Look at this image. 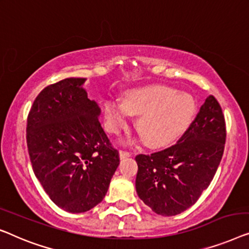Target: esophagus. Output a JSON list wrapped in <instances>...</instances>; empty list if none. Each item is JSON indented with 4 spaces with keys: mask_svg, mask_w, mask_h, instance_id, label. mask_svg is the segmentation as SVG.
Masks as SVG:
<instances>
[{
    "mask_svg": "<svg viewBox=\"0 0 249 249\" xmlns=\"http://www.w3.org/2000/svg\"><path fill=\"white\" fill-rule=\"evenodd\" d=\"M128 157H131V153L127 152V151H123V150H121V151H120V158L121 159L128 158Z\"/></svg>",
    "mask_w": 249,
    "mask_h": 249,
    "instance_id": "esophagus-1",
    "label": "esophagus"
}]
</instances>
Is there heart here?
Here are the masks:
<instances>
[{"label": "heart", "instance_id": "b5f03b06", "mask_svg": "<svg viewBox=\"0 0 249 249\" xmlns=\"http://www.w3.org/2000/svg\"><path fill=\"white\" fill-rule=\"evenodd\" d=\"M196 109L192 94L167 86H146L125 92L123 101L108 98L104 104L105 127L120 134L129 116H139L135 128L148 146L167 145L190 125Z\"/></svg>", "mask_w": 249, "mask_h": 249}]
</instances>
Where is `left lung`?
Wrapping results in <instances>:
<instances>
[{"instance_id":"8db88e82","label":"left lung","mask_w":249,"mask_h":249,"mask_svg":"<svg viewBox=\"0 0 249 249\" xmlns=\"http://www.w3.org/2000/svg\"><path fill=\"white\" fill-rule=\"evenodd\" d=\"M226 143L222 109L213 96L176 144L152 155H139L135 188L157 214H179L208 188L221 161Z\"/></svg>"}]
</instances>
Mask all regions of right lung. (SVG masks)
<instances>
[{"label": "right lung", "instance_id": "add662e5", "mask_svg": "<svg viewBox=\"0 0 249 249\" xmlns=\"http://www.w3.org/2000/svg\"><path fill=\"white\" fill-rule=\"evenodd\" d=\"M85 78L45 88L27 120V145L35 176L56 205L87 212L103 201L120 164L99 123L100 107L88 98Z\"/></svg>", "mask_w": 249, "mask_h": 249}]
</instances>
